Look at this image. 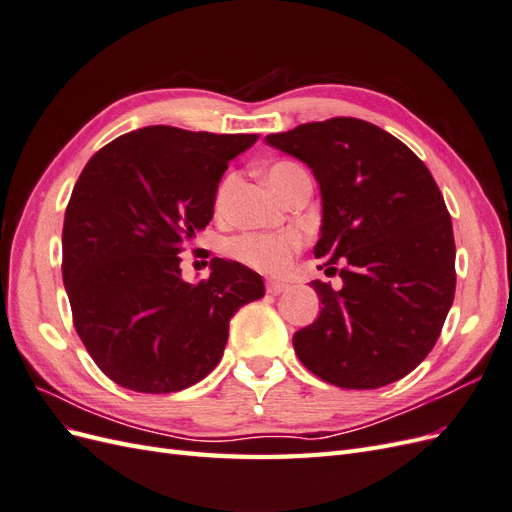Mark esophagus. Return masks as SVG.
Returning a JSON list of instances; mask_svg holds the SVG:
<instances>
[{
    "label": "esophagus",
    "mask_w": 512,
    "mask_h": 512,
    "mask_svg": "<svg viewBox=\"0 0 512 512\" xmlns=\"http://www.w3.org/2000/svg\"><path fill=\"white\" fill-rule=\"evenodd\" d=\"M288 286L284 282H277V280H267V292L269 294H280L284 292Z\"/></svg>",
    "instance_id": "obj_1"
}]
</instances>
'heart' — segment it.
<instances>
[{
  "label": "heart",
  "mask_w": 512,
  "mask_h": 512,
  "mask_svg": "<svg viewBox=\"0 0 512 512\" xmlns=\"http://www.w3.org/2000/svg\"><path fill=\"white\" fill-rule=\"evenodd\" d=\"M294 168L299 166L292 162H280L271 166L269 170L271 185L280 183ZM230 183H232V177H226L220 183L218 194H215V205L218 207L224 203ZM303 243H305V232L301 228H286L277 232H245V235L232 239L228 243V252L230 256H235L247 267H254L258 271H267V273H282L290 267L292 256L301 250Z\"/></svg>",
  "instance_id": "1"
}]
</instances>
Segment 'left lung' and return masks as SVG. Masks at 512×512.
I'll return each instance as SVG.
<instances>
[{
    "label": "left lung",
    "mask_w": 512,
    "mask_h": 512,
    "mask_svg": "<svg viewBox=\"0 0 512 512\" xmlns=\"http://www.w3.org/2000/svg\"><path fill=\"white\" fill-rule=\"evenodd\" d=\"M267 143L312 168L322 194L314 254L344 282L342 290L312 282L322 309L294 333V352L342 389L408 376L436 346L457 282L453 222L429 168L399 138L354 117L303 123Z\"/></svg>",
    "instance_id": "left-lung-1"
}]
</instances>
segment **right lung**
<instances>
[{
  "label": "right lung",
  "instance_id": "right-lung-1",
  "mask_svg": "<svg viewBox=\"0 0 512 512\" xmlns=\"http://www.w3.org/2000/svg\"><path fill=\"white\" fill-rule=\"evenodd\" d=\"M256 134L149 126L91 156L66 207L64 286L91 359L123 389L175 393L220 363L228 322L265 294L262 277L211 258L181 280L179 254L213 218L228 162Z\"/></svg>",
  "mask_w": 512,
  "mask_h": 512
}]
</instances>
